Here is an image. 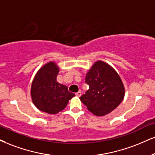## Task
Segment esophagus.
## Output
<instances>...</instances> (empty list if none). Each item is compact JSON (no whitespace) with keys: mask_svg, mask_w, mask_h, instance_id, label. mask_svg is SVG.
Segmentation results:
<instances>
[{"mask_svg":"<svg viewBox=\"0 0 155 155\" xmlns=\"http://www.w3.org/2000/svg\"><path fill=\"white\" fill-rule=\"evenodd\" d=\"M75 95H76V96H78V97H81V91H78V93H75Z\"/></svg>","mask_w":155,"mask_h":155,"instance_id":"esophagus-1","label":"esophagus"}]
</instances>
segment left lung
Returning a JSON list of instances; mask_svg holds the SVG:
<instances>
[{
    "instance_id": "8db88e82",
    "label": "left lung",
    "mask_w": 155,
    "mask_h": 155,
    "mask_svg": "<svg viewBox=\"0 0 155 155\" xmlns=\"http://www.w3.org/2000/svg\"><path fill=\"white\" fill-rule=\"evenodd\" d=\"M85 83L89 89L80 99L95 116L109 114L123 101V83L117 72L106 63L95 62L86 74Z\"/></svg>"
}]
</instances>
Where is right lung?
I'll return each instance as SVG.
<instances>
[{"mask_svg": "<svg viewBox=\"0 0 155 155\" xmlns=\"http://www.w3.org/2000/svg\"><path fill=\"white\" fill-rule=\"evenodd\" d=\"M59 68L49 62L37 72L31 84V95L38 109L49 114H56L65 108L74 93L68 86L57 82Z\"/></svg>", "mask_w": 155, "mask_h": 155, "instance_id": "obj_1", "label": "right lung"}]
</instances>
